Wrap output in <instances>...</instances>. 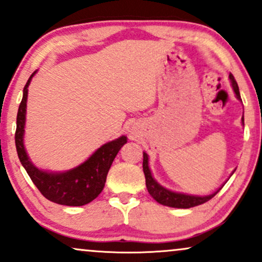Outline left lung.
<instances>
[{
    "instance_id": "8db88e82",
    "label": "left lung",
    "mask_w": 262,
    "mask_h": 262,
    "mask_svg": "<svg viewBox=\"0 0 262 262\" xmlns=\"http://www.w3.org/2000/svg\"><path fill=\"white\" fill-rule=\"evenodd\" d=\"M231 85H233L234 92H235L236 97L240 98V92L239 87H237V83L235 79H234L233 75H229ZM244 121V119H243ZM143 171L144 175H145V183L146 188H148V192L150 196L154 198L155 201H158L160 204H164V206L173 207V208H191V207L200 206V204H203L208 202L210 198H213L215 194L218 193V191L215 193L209 194V196L204 197H198V196H188V194L183 193H176V192L169 191V189L161 187L158 182L152 179L151 172H150L149 166H148V155L144 152L143 154Z\"/></svg>"
}]
</instances>
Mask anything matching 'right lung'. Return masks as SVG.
<instances>
[{
	"mask_svg": "<svg viewBox=\"0 0 262 262\" xmlns=\"http://www.w3.org/2000/svg\"><path fill=\"white\" fill-rule=\"evenodd\" d=\"M34 74L35 71L27 81L23 89V98L17 113L14 140H16L18 158L33 183L37 186L40 193L47 200L62 206H83L95 200L102 192L111 165L122 146L127 143V138L121 137L117 140L104 144L89 160L68 172L49 173L38 170L29 161L23 146L27 96H28V86Z\"/></svg>",
	"mask_w": 262,
	"mask_h": 262,
	"instance_id": "obj_1",
	"label": "right lung"
}]
</instances>
